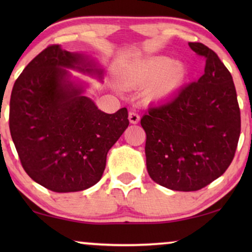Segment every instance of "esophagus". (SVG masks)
Listing matches in <instances>:
<instances>
[{"label":"esophagus","instance_id":"1","mask_svg":"<svg viewBox=\"0 0 252 252\" xmlns=\"http://www.w3.org/2000/svg\"><path fill=\"white\" fill-rule=\"evenodd\" d=\"M128 120L130 124H137L140 122V116L135 111H130L128 113Z\"/></svg>","mask_w":252,"mask_h":252}]
</instances>
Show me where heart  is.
<instances>
[{
    "mask_svg": "<svg viewBox=\"0 0 252 252\" xmlns=\"http://www.w3.org/2000/svg\"><path fill=\"white\" fill-rule=\"evenodd\" d=\"M118 81L124 87L143 88L149 99H163L173 95L186 79V68L181 63L159 56L137 61L119 68Z\"/></svg>",
    "mask_w": 252,
    "mask_h": 252,
    "instance_id": "b5f03b06",
    "label": "heart"
}]
</instances>
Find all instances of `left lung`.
<instances>
[{"instance_id": "8db88e82", "label": "left lung", "mask_w": 252, "mask_h": 252, "mask_svg": "<svg viewBox=\"0 0 252 252\" xmlns=\"http://www.w3.org/2000/svg\"><path fill=\"white\" fill-rule=\"evenodd\" d=\"M188 44L204 57V74L141 119L148 173L158 185L179 191L198 190L225 173L241 132L232 74L210 48Z\"/></svg>"}]
</instances>
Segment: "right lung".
<instances>
[{
    "instance_id": "1",
    "label": "right lung",
    "mask_w": 252,
    "mask_h": 252,
    "mask_svg": "<svg viewBox=\"0 0 252 252\" xmlns=\"http://www.w3.org/2000/svg\"><path fill=\"white\" fill-rule=\"evenodd\" d=\"M102 79L103 71L84 54L60 44L30 62L13 85L9 127L24 170L56 192L85 190L101 180L106 155L128 127L123 108L109 115L84 95L86 84L68 70Z\"/></svg>"
}]
</instances>
